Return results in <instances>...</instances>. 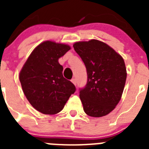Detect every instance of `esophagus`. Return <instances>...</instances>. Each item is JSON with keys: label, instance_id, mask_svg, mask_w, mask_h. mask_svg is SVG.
I'll use <instances>...</instances> for the list:
<instances>
[{"label": "esophagus", "instance_id": "34e87169", "mask_svg": "<svg viewBox=\"0 0 149 149\" xmlns=\"http://www.w3.org/2000/svg\"><path fill=\"white\" fill-rule=\"evenodd\" d=\"M72 82L73 83L74 85H76V84H77V81H76V79L75 78H72Z\"/></svg>", "mask_w": 149, "mask_h": 149}]
</instances>
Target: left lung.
<instances>
[{
	"label": "left lung",
	"mask_w": 149,
	"mask_h": 149,
	"mask_svg": "<svg viewBox=\"0 0 149 149\" xmlns=\"http://www.w3.org/2000/svg\"><path fill=\"white\" fill-rule=\"evenodd\" d=\"M73 47L87 72L86 86L80 89L84 112L93 117L107 115L119 102L125 85L123 58L108 45L96 39L77 42Z\"/></svg>",
	"instance_id": "1"
}]
</instances>
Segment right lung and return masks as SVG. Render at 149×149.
Segmentation results:
<instances>
[{
  "mask_svg": "<svg viewBox=\"0 0 149 149\" xmlns=\"http://www.w3.org/2000/svg\"><path fill=\"white\" fill-rule=\"evenodd\" d=\"M71 49L65 44L43 42L32 51L19 74L23 92L30 104L43 114L58 113L76 88L63 75L58 60Z\"/></svg>",
  "mask_w": 149,
  "mask_h": 149,
  "instance_id": "obj_1",
  "label": "right lung"
}]
</instances>
